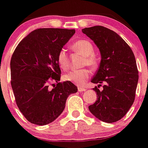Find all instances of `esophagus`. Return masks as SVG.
Returning a JSON list of instances; mask_svg holds the SVG:
<instances>
[{
	"instance_id": "1",
	"label": "esophagus",
	"mask_w": 148,
	"mask_h": 148,
	"mask_svg": "<svg viewBox=\"0 0 148 148\" xmlns=\"http://www.w3.org/2000/svg\"><path fill=\"white\" fill-rule=\"evenodd\" d=\"M77 90L79 92H84V91L86 90V88H84V87H82V86H77Z\"/></svg>"
}]
</instances>
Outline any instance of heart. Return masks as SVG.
<instances>
[{"instance_id":"obj_1","label":"heart","mask_w":148,"mask_h":148,"mask_svg":"<svg viewBox=\"0 0 148 148\" xmlns=\"http://www.w3.org/2000/svg\"><path fill=\"white\" fill-rule=\"evenodd\" d=\"M71 49L75 52L84 56L81 62L82 66H89L91 68H96L98 66L99 61L94 52V48L92 43L86 39H80L71 45ZM57 62L62 70L66 71L69 68V58L64 49H60L57 55ZM91 74L88 68H84L79 70H73L64 75V80L71 81L78 85L84 84Z\"/></svg>"}]
</instances>
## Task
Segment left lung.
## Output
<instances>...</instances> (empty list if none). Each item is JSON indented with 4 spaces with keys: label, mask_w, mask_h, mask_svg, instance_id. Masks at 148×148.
Segmentation results:
<instances>
[{
    "label": "left lung",
    "mask_w": 148,
    "mask_h": 148,
    "mask_svg": "<svg viewBox=\"0 0 148 148\" xmlns=\"http://www.w3.org/2000/svg\"><path fill=\"white\" fill-rule=\"evenodd\" d=\"M82 32L99 48L101 62L91 82L99 84L93 90L97 100L89 110L103 122L112 123L124 117L135 98L138 71L130 46L114 31L102 26L84 28ZM103 82V90L98 89Z\"/></svg>",
    "instance_id": "8db88e82"
}]
</instances>
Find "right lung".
Masks as SVG:
<instances>
[{
	"mask_svg": "<svg viewBox=\"0 0 148 148\" xmlns=\"http://www.w3.org/2000/svg\"><path fill=\"white\" fill-rule=\"evenodd\" d=\"M74 29H37L20 42L10 60V78L16 103L32 124L45 125L62 114L68 96L77 93L71 81L59 82L60 49Z\"/></svg>",
	"mask_w": 148,
	"mask_h": 148,
	"instance_id": "add662e5",
	"label": "right lung"
}]
</instances>
